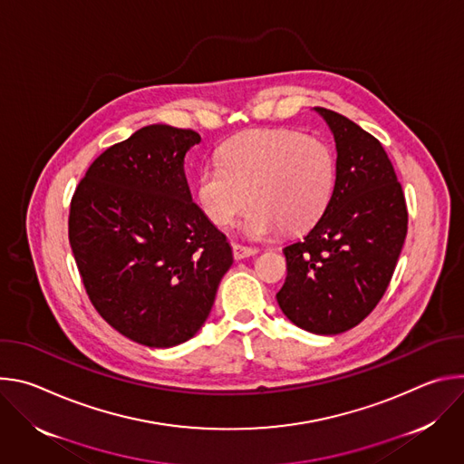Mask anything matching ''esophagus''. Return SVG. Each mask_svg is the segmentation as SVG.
Returning a JSON list of instances; mask_svg holds the SVG:
<instances>
[{
	"instance_id": "esophagus-1",
	"label": "esophagus",
	"mask_w": 464,
	"mask_h": 464,
	"mask_svg": "<svg viewBox=\"0 0 464 464\" xmlns=\"http://www.w3.org/2000/svg\"><path fill=\"white\" fill-rule=\"evenodd\" d=\"M256 251H258L256 247H249V246H244V244H238V242L233 244V256H235L237 260L246 258V256H251V255H255Z\"/></svg>"
}]
</instances>
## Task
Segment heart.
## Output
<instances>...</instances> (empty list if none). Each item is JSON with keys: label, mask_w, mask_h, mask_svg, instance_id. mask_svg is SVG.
Masks as SVG:
<instances>
[{"label": "heart", "mask_w": 464, "mask_h": 464, "mask_svg": "<svg viewBox=\"0 0 464 464\" xmlns=\"http://www.w3.org/2000/svg\"><path fill=\"white\" fill-rule=\"evenodd\" d=\"M220 165H206L196 200L218 227H229L249 206L246 233L266 237L314 226L336 187V154L326 141L285 128L247 130L226 141Z\"/></svg>", "instance_id": "heart-1"}]
</instances>
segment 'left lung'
<instances>
[{
	"label": "left lung",
	"instance_id": "left-lung-1",
	"mask_svg": "<svg viewBox=\"0 0 464 464\" xmlns=\"http://www.w3.org/2000/svg\"><path fill=\"white\" fill-rule=\"evenodd\" d=\"M336 141L333 198L303 240L283 249V314L312 334L333 336L362 323L392 277L408 233L402 185L369 131L326 108H314Z\"/></svg>",
	"mask_w": 464,
	"mask_h": 464
}]
</instances>
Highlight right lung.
I'll return each mask as SVG.
<instances>
[{
    "mask_svg": "<svg viewBox=\"0 0 464 464\" xmlns=\"http://www.w3.org/2000/svg\"><path fill=\"white\" fill-rule=\"evenodd\" d=\"M202 138L150 124L104 150L70 208V244L102 319L167 349L202 328L233 264L231 246L192 202L183 160Z\"/></svg>",
    "mask_w": 464,
    "mask_h": 464,
    "instance_id": "add662e5",
    "label": "right lung"
}]
</instances>
